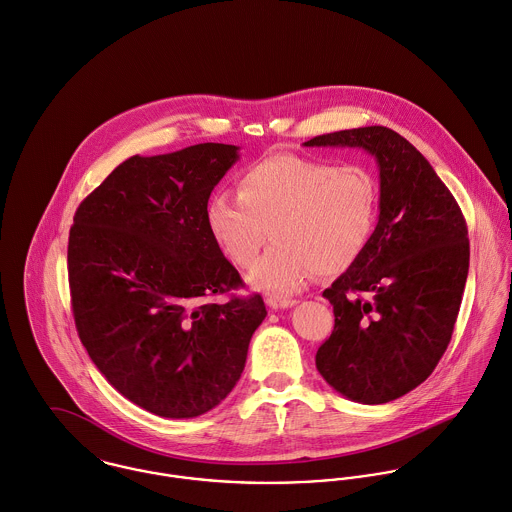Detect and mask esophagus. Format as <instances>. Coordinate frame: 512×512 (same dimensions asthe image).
<instances>
[{"label": "esophagus", "instance_id": "34e87169", "mask_svg": "<svg viewBox=\"0 0 512 512\" xmlns=\"http://www.w3.org/2000/svg\"><path fill=\"white\" fill-rule=\"evenodd\" d=\"M267 307L273 308V310H281V308H291L297 305L295 299H279V297H267L265 299Z\"/></svg>", "mask_w": 512, "mask_h": 512}]
</instances>
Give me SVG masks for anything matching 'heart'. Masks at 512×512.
Wrapping results in <instances>:
<instances>
[{
    "label": "heart",
    "mask_w": 512,
    "mask_h": 512,
    "mask_svg": "<svg viewBox=\"0 0 512 512\" xmlns=\"http://www.w3.org/2000/svg\"><path fill=\"white\" fill-rule=\"evenodd\" d=\"M378 211L380 186L370 168L275 154L241 172L237 198L209 200L207 227L239 269L251 267L273 235L275 247L247 279L285 299L320 271L352 265L372 241Z\"/></svg>",
    "instance_id": "obj_1"
}]
</instances>
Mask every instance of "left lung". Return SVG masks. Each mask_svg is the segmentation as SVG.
I'll use <instances>...</instances> for the list:
<instances>
[{
    "label": "left lung",
    "mask_w": 512,
    "mask_h": 512,
    "mask_svg": "<svg viewBox=\"0 0 512 512\" xmlns=\"http://www.w3.org/2000/svg\"><path fill=\"white\" fill-rule=\"evenodd\" d=\"M305 146L364 148L380 166L372 241L322 293L334 330L316 368L348 400L386 404L425 382L447 350L469 273L467 223L429 162L392 128L330 132Z\"/></svg>",
    "instance_id": "1"
}]
</instances>
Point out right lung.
Wrapping results in <instances>:
<instances>
[{
  "label": "right lung",
  "mask_w": 512,
  "mask_h": 512,
  "mask_svg": "<svg viewBox=\"0 0 512 512\" xmlns=\"http://www.w3.org/2000/svg\"><path fill=\"white\" fill-rule=\"evenodd\" d=\"M237 146L205 142L116 166L75 211L67 269L75 326L124 398L162 417H198L233 390L261 295L245 287L207 227V200Z\"/></svg>",
  "instance_id": "1"
}]
</instances>
